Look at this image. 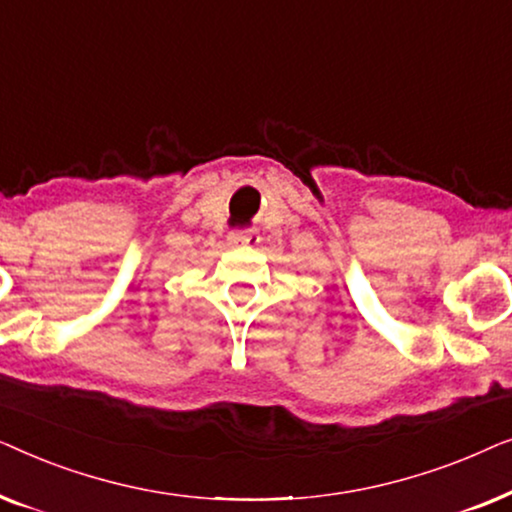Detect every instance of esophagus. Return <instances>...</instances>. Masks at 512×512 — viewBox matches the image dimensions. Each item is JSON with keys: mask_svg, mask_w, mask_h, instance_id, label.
Instances as JSON below:
<instances>
[{"mask_svg": "<svg viewBox=\"0 0 512 512\" xmlns=\"http://www.w3.org/2000/svg\"><path fill=\"white\" fill-rule=\"evenodd\" d=\"M258 240H261V237H258L256 233H249V230H242V233H230V237H228V242L233 244V247H256Z\"/></svg>", "mask_w": 512, "mask_h": 512, "instance_id": "obj_1", "label": "esophagus"}]
</instances>
